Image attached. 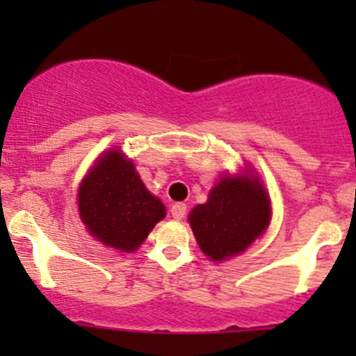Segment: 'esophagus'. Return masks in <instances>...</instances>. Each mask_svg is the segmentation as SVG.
Here are the masks:
<instances>
[{
    "label": "esophagus",
    "mask_w": 356,
    "mask_h": 356,
    "mask_svg": "<svg viewBox=\"0 0 356 356\" xmlns=\"http://www.w3.org/2000/svg\"><path fill=\"white\" fill-rule=\"evenodd\" d=\"M186 210H188L186 203H174V204H172V208H170V213H172V217L175 218V220H181V218H184Z\"/></svg>",
    "instance_id": "esophagus-1"
}]
</instances>
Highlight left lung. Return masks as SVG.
<instances>
[{"instance_id":"8db88e82","label":"left lung","mask_w":356,"mask_h":356,"mask_svg":"<svg viewBox=\"0 0 356 356\" xmlns=\"http://www.w3.org/2000/svg\"><path fill=\"white\" fill-rule=\"evenodd\" d=\"M270 222V201L251 177H224L208 201L193 208L189 224L207 257L220 261L245 251Z\"/></svg>"}]
</instances>
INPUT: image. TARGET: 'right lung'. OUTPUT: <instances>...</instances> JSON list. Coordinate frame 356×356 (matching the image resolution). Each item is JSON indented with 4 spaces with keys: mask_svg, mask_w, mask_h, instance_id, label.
Instances as JSON below:
<instances>
[{
    "mask_svg": "<svg viewBox=\"0 0 356 356\" xmlns=\"http://www.w3.org/2000/svg\"><path fill=\"white\" fill-rule=\"evenodd\" d=\"M79 211L103 245L134 251L148 238L165 207L145 188L131 160L111 149L98 160L79 189Z\"/></svg>",
    "mask_w": 356,
    "mask_h": 356,
    "instance_id": "add662e5",
    "label": "right lung"
}]
</instances>
